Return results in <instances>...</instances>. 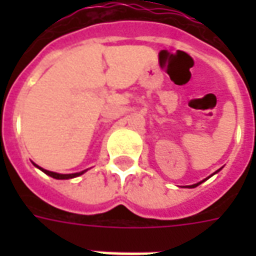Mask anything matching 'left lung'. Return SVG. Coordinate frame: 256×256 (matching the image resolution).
Listing matches in <instances>:
<instances>
[{
  "label": "left lung",
  "instance_id": "8db88e82",
  "mask_svg": "<svg viewBox=\"0 0 256 256\" xmlns=\"http://www.w3.org/2000/svg\"><path fill=\"white\" fill-rule=\"evenodd\" d=\"M198 184H202V182H198ZM198 184H194V185H190V186H189V188H194V186H198Z\"/></svg>",
  "mask_w": 256,
  "mask_h": 256
}]
</instances>
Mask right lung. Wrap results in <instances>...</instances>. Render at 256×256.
I'll use <instances>...</instances> for the list:
<instances>
[{
	"instance_id": "obj_1",
	"label": "right lung",
	"mask_w": 256,
	"mask_h": 256,
	"mask_svg": "<svg viewBox=\"0 0 256 256\" xmlns=\"http://www.w3.org/2000/svg\"><path fill=\"white\" fill-rule=\"evenodd\" d=\"M40 168H41V167H40ZM41 170L45 172V174H48V176H50L52 178H56V180H68V178H75L78 177V176H80V174H84V172H75V174H58V172H48V170H44V168H41Z\"/></svg>"
}]
</instances>
